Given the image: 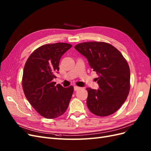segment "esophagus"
Here are the masks:
<instances>
[{"label":"esophagus","instance_id":"obj_1","mask_svg":"<svg viewBox=\"0 0 151 151\" xmlns=\"http://www.w3.org/2000/svg\"><path fill=\"white\" fill-rule=\"evenodd\" d=\"M74 91H78V90H79L80 89H81V88L80 87H78V86H75L74 87Z\"/></svg>","mask_w":151,"mask_h":151}]
</instances>
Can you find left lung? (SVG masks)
<instances>
[{"mask_svg": "<svg viewBox=\"0 0 151 151\" xmlns=\"http://www.w3.org/2000/svg\"><path fill=\"white\" fill-rule=\"evenodd\" d=\"M75 49L84 56L98 75V89L86 88L87 106L99 116L110 115L124 103L130 91V72L122 54L111 45L99 42L81 43Z\"/></svg>", "mask_w": 151, "mask_h": 151, "instance_id": "obj_1", "label": "left lung"}]
</instances>
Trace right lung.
<instances>
[{
  "label": "right lung",
  "mask_w": 151,
  "mask_h": 151,
  "mask_svg": "<svg viewBox=\"0 0 151 151\" xmlns=\"http://www.w3.org/2000/svg\"><path fill=\"white\" fill-rule=\"evenodd\" d=\"M71 47L65 43L43 45L25 63L22 81L25 96L40 115L48 119L65 113L74 91L72 86L65 88L53 82L62 56Z\"/></svg>",
  "instance_id": "1"
}]
</instances>
